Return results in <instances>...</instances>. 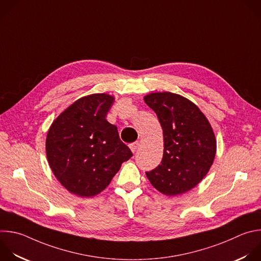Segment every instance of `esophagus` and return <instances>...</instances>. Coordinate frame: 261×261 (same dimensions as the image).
Returning <instances> with one entry per match:
<instances>
[{"label":"esophagus","instance_id":"obj_1","mask_svg":"<svg viewBox=\"0 0 261 261\" xmlns=\"http://www.w3.org/2000/svg\"><path fill=\"white\" fill-rule=\"evenodd\" d=\"M138 145H139L138 142H133V143H131V144L129 145V147H130V149L132 150V152H135L136 149H137V147H138Z\"/></svg>","mask_w":261,"mask_h":261}]
</instances>
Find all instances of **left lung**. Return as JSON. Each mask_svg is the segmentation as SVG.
Here are the masks:
<instances>
[{
  "mask_svg": "<svg viewBox=\"0 0 261 261\" xmlns=\"http://www.w3.org/2000/svg\"><path fill=\"white\" fill-rule=\"evenodd\" d=\"M144 101L156 114L164 134L162 162L146 176L166 196L189 192L206 176L215 158L212 127L196 105L178 94L151 93Z\"/></svg>",
  "mask_w": 261,
  "mask_h": 261,
  "instance_id": "1",
  "label": "left lung"
}]
</instances>
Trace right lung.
<instances>
[{
    "mask_svg": "<svg viewBox=\"0 0 261 261\" xmlns=\"http://www.w3.org/2000/svg\"><path fill=\"white\" fill-rule=\"evenodd\" d=\"M114 97L92 94L77 99L51 125L46 152L59 182L79 197L102 192L132 155L118 128L106 119Z\"/></svg>",
    "mask_w": 261,
    "mask_h": 261,
    "instance_id": "right-lung-1",
    "label": "right lung"
}]
</instances>
